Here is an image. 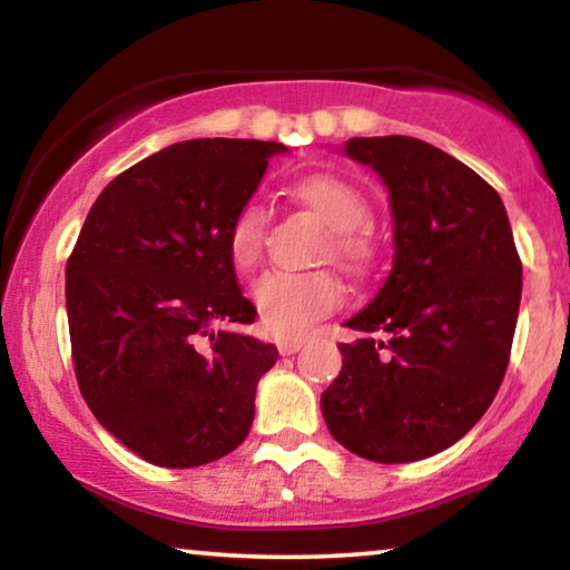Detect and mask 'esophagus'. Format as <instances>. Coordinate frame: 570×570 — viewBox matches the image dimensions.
I'll use <instances>...</instances> for the list:
<instances>
[{
    "instance_id": "34e87169",
    "label": "esophagus",
    "mask_w": 570,
    "mask_h": 570,
    "mask_svg": "<svg viewBox=\"0 0 570 570\" xmlns=\"http://www.w3.org/2000/svg\"><path fill=\"white\" fill-rule=\"evenodd\" d=\"M303 337H285V340H279L277 342V350H279V355H293V353H298V350L303 347Z\"/></svg>"
}]
</instances>
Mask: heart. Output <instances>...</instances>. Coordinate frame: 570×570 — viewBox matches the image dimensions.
Masks as SVG:
<instances>
[{"label": "heart", "mask_w": 570, "mask_h": 570, "mask_svg": "<svg viewBox=\"0 0 570 570\" xmlns=\"http://www.w3.org/2000/svg\"><path fill=\"white\" fill-rule=\"evenodd\" d=\"M293 197L330 225L322 259H332L350 272L368 264L371 244L361 228L368 220V199L357 186L332 174H314L293 184ZM264 228H267V213L262 202L248 199L236 209L225 246L230 264L238 272L252 269L259 262ZM252 298L264 330L275 337H298L332 308H337L342 285L330 269L264 272L252 287Z\"/></svg>", "instance_id": "b5f03b06"}]
</instances>
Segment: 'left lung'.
<instances>
[{
	"mask_svg": "<svg viewBox=\"0 0 570 570\" xmlns=\"http://www.w3.org/2000/svg\"><path fill=\"white\" fill-rule=\"evenodd\" d=\"M345 155L384 178L394 267L350 318L342 371L322 394L326 428L381 464L433 456L495 400L511 357L521 259L498 191L415 137H353Z\"/></svg>",
	"mask_w": 570,
	"mask_h": 570,
	"instance_id": "1",
	"label": "left lung"
}]
</instances>
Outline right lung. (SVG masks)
<instances>
[{"mask_svg": "<svg viewBox=\"0 0 570 570\" xmlns=\"http://www.w3.org/2000/svg\"><path fill=\"white\" fill-rule=\"evenodd\" d=\"M275 153L285 145H170L100 191L69 254L77 384L98 423L145 462H215L252 428L277 347L230 330L252 324L256 308L225 236Z\"/></svg>", "mask_w": 570, "mask_h": 570, "instance_id": "obj_1", "label": "right lung"}]
</instances>
